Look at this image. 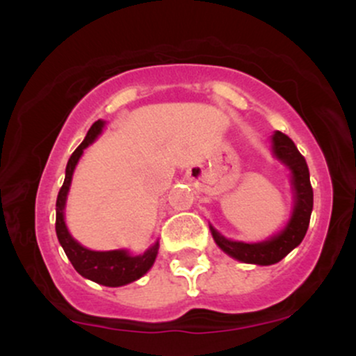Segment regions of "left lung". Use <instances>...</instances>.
I'll use <instances>...</instances> for the list:
<instances>
[{"mask_svg": "<svg viewBox=\"0 0 356 356\" xmlns=\"http://www.w3.org/2000/svg\"><path fill=\"white\" fill-rule=\"evenodd\" d=\"M271 155L289 172V182L293 191V206L289 218L276 234L257 243L227 239L209 224L212 239L222 252L232 259L246 264L269 266L280 263L293 249L303 241L309 226L313 211V189L309 184V170L305 157L298 152L295 142L284 134L276 132L271 136Z\"/></svg>", "mask_w": 356, "mask_h": 356, "instance_id": "1", "label": "left lung"}]
</instances>
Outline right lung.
I'll list each match as a JSON object with an SVG mask.
<instances>
[{
	"instance_id": "1",
	"label": "right lung",
	"mask_w": 356,
	"mask_h": 356,
	"mask_svg": "<svg viewBox=\"0 0 356 356\" xmlns=\"http://www.w3.org/2000/svg\"><path fill=\"white\" fill-rule=\"evenodd\" d=\"M107 122L97 120L95 124L90 127V130L85 136L83 142L76 147L75 152L68 159L67 169H65V182L61 186L56 197V238L60 241V246L63 248L73 268L76 273L85 277V280L99 283L108 288H118L125 286L134 281L140 280L142 276L147 275L150 268L154 266L155 257L159 254V241L150 246L142 254H132L129 249H110V251H93V249L85 248L70 234L65 220V207H67L68 192H70L73 172H75L76 164L83 155V150L88 145H92L100 134L104 132Z\"/></svg>"
}]
</instances>
